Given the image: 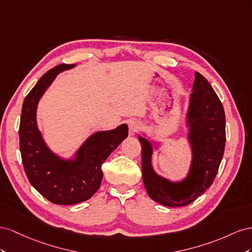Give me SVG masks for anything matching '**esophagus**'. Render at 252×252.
Wrapping results in <instances>:
<instances>
[{"instance_id": "34e87169", "label": "esophagus", "mask_w": 252, "mask_h": 252, "mask_svg": "<svg viewBox=\"0 0 252 252\" xmlns=\"http://www.w3.org/2000/svg\"><path fill=\"white\" fill-rule=\"evenodd\" d=\"M140 122L137 120H130L128 121V128H130L131 135H134L136 132L139 131L140 128Z\"/></svg>"}]
</instances>
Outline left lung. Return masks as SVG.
Segmentation results:
<instances>
[{"instance_id": "left-lung-1", "label": "left lung", "mask_w": 252, "mask_h": 252, "mask_svg": "<svg viewBox=\"0 0 252 252\" xmlns=\"http://www.w3.org/2000/svg\"><path fill=\"white\" fill-rule=\"evenodd\" d=\"M225 112L207 79L195 73L186 125L192 159L188 174L179 182L158 175L152 167L153 145L143 136L141 143L142 179L149 196L167 207H183L210 188L219 171L226 142Z\"/></svg>"}]
</instances>
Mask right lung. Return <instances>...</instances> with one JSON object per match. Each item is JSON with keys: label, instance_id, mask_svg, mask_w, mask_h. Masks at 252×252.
Instances as JSON below:
<instances>
[{"label": "right lung", "instance_id": "obj_1", "mask_svg": "<svg viewBox=\"0 0 252 252\" xmlns=\"http://www.w3.org/2000/svg\"><path fill=\"white\" fill-rule=\"evenodd\" d=\"M75 66L60 64L42 76L24 99L19 128L20 152L28 181L41 195L57 205H74L94 195L102 181V163L128 132L124 124L114 130L92 134L67 159L48 148L37 125L38 103L57 75Z\"/></svg>", "mask_w": 252, "mask_h": 252}]
</instances>
